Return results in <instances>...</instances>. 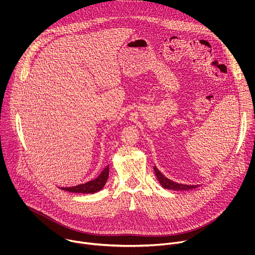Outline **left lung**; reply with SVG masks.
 I'll list each match as a JSON object with an SVG mask.
<instances>
[{
  "label": "left lung",
  "mask_w": 255,
  "mask_h": 255,
  "mask_svg": "<svg viewBox=\"0 0 255 255\" xmlns=\"http://www.w3.org/2000/svg\"><path fill=\"white\" fill-rule=\"evenodd\" d=\"M155 175L157 180L159 181V184L161 185L162 188L167 189V190H173V191H188V190H193L198 188V185H183V184H177L174 183V181L170 180L169 178H167L166 176H164L158 169L156 166H153Z\"/></svg>",
  "instance_id": "8db88e82"
}]
</instances>
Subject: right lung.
Here are the masks:
<instances>
[{"mask_svg": "<svg viewBox=\"0 0 255 255\" xmlns=\"http://www.w3.org/2000/svg\"><path fill=\"white\" fill-rule=\"evenodd\" d=\"M109 176V165L106 166L103 171L100 173L98 177L93 180L88 181V183L78 185L75 187H68V188H60L63 191L70 192V193H81V194H94L101 191Z\"/></svg>", "mask_w": 255, "mask_h": 255, "instance_id": "1", "label": "right lung"}]
</instances>
